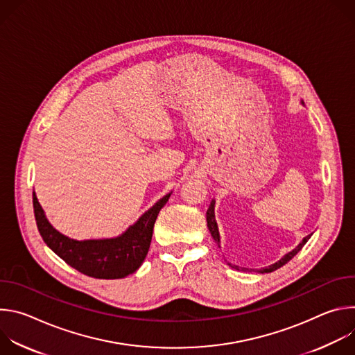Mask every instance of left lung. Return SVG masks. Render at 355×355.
Returning <instances> with one entry per match:
<instances>
[{
	"label": "left lung",
	"mask_w": 355,
	"mask_h": 355,
	"mask_svg": "<svg viewBox=\"0 0 355 355\" xmlns=\"http://www.w3.org/2000/svg\"><path fill=\"white\" fill-rule=\"evenodd\" d=\"M303 104V103H302ZM207 222H208V229H209V232H211V234H212V237H214V240L216 241V244L220 247V234H219V229H218V223H216V219H215V199H212V202H211V205H209V208H208V212H207ZM311 236L312 234H309V236H306V237H303V240L292 250V251H289V252H286V254L281 259V260H278L277 263H274V264H271V266H268V267H264V268H261V270H257V272H260V274H266V272H272V271H275V270H278V268H281L282 266H285L289 260H292L297 252L302 250V247L305 245L306 243H308V240L311 239ZM232 268H236V270H239V267L236 266V267H233L232 264H229Z\"/></svg>",
	"instance_id": "1"
}]
</instances>
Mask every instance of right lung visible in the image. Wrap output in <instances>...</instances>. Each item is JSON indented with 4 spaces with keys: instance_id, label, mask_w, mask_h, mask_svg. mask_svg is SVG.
<instances>
[{
    "instance_id": "right-lung-1",
    "label": "right lung",
    "mask_w": 355,
    "mask_h": 355,
    "mask_svg": "<svg viewBox=\"0 0 355 355\" xmlns=\"http://www.w3.org/2000/svg\"><path fill=\"white\" fill-rule=\"evenodd\" d=\"M171 192L159 199L122 234L111 239L74 240L47 220L33 191V212L39 233L47 247L81 274L99 279H118L133 274L144 261L159 212Z\"/></svg>"
}]
</instances>
